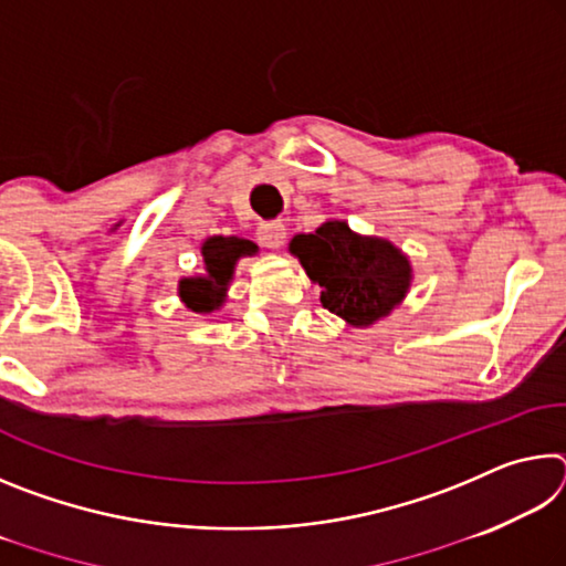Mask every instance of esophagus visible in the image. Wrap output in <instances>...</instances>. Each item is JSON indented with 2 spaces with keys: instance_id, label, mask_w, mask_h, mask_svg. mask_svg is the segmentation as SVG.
<instances>
[{
  "instance_id": "obj_1",
  "label": "esophagus",
  "mask_w": 566,
  "mask_h": 566,
  "mask_svg": "<svg viewBox=\"0 0 566 566\" xmlns=\"http://www.w3.org/2000/svg\"><path fill=\"white\" fill-rule=\"evenodd\" d=\"M256 239L260 244H264L266 249H280L286 239V227L282 222H264L260 229H256Z\"/></svg>"
}]
</instances>
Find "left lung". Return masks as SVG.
I'll return each instance as SVG.
<instances>
[{"instance_id":"obj_1","label":"left lung","mask_w":566,"mask_h":566,"mask_svg":"<svg viewBox=\"0 0 566 566\" xmlns=\"http://www.w3.org/2000/svg\"><path fill=\"white\" fill-rule=\"evenodd\" d=\"M290 249L322 286V304L357 327L385 317L409 290L407 256L385 239L354 234L344 222L296 234Z\"/></svg>"}]
</instances>
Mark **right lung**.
<instances>
[{
	"label": "right lung",
	"instance_id": "1",
	"mask_svg": "<svg viewBox=\"0 0 566 566\" xmlns=\"http://www.w3.org/2000/svg\"><path fill=\"white\" fill-rule=\"evenodd\" d=\"M256 244L239 237H209L202 247L205 276H191L179 282V296L191 312H212L224 302L227 284L234 274L239 256L254 254Z\"/></svg>",
	"mask_w": 566,
	"mask_h": 566
}]
</instances>
